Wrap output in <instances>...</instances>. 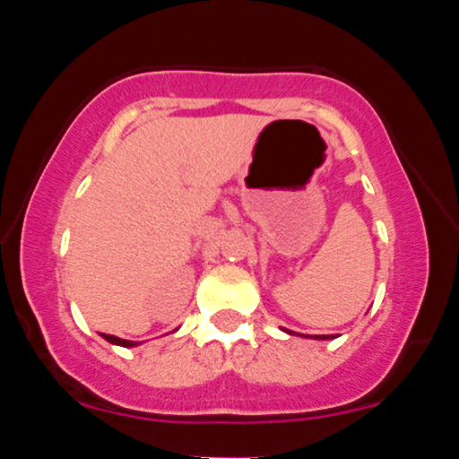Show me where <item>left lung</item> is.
<instances>
[{"instance_id":"1","label":"left lung","mask_w":459,"mask_h":459,"mask_svg":"<svg viewBox=\"0 0 459 459\" xmlns=\"http://www.w3.org/2000/svg\"><path fill=\"white\" fill-rule=\"evenodd\" d=\"M284 332H287V334H293L291 330H284ZM302 336H304V334H302ZM315 339H321V341H325V339H334V334H317V336H315Z\"/></svg>"}]
</instances>
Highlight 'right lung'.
Returning <instances> with one entry per match:
<instances>
[{
	"instance_id": "1",
	"label": "right lung",
	"mask_w": 459,
	"mask_h": 459,
	"mask_svg": "<svg viewBox=\"0 0 459 459\" xmlns=\"http://www.w3.org/2000/svg\"><path fill=\"white\" fill-rule=\"evenodd\" d=\"M105 341H108V343H112V345H120V347H135V345H140V343H135V341H127V339H118V336H114V334H101Z\"/></svg>"
}]
</instances>
